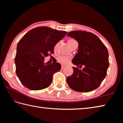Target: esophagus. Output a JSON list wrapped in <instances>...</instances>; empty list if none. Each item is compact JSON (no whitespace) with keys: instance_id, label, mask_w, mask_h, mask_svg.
<instances>
[{"instance_id":"obj_1","label":"esophagus","mask_w":123,"mask_h":123,"mask_svg":"<svg viewBox=\"0 0 123 123\" xmlns=\"http://www.w3.org/2000/svg\"><path fill=\"white\" fill-rule=\"evenodd\" d=\"M65 67H66V66H63V65H62V66H61V69H62V70L64 69L65 68Z\"/></svg>"}]
</instances>
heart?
I'll use <instances>...</instances> for the list:
<instances>
[{
  "label": "heart",
  "instance_id": "b5f03b06",
  "mask_svg": "<svg viewBox=\"0 0 123 123\" xmlns=\"http://www.w3.org/2000/svg\"><path fill=\"white\" fill-rule=\"evenodd\" d=\"M76 41L74 39H69L68 41H67L68 44L69 46L71 48V46L72 45V44L76 42ZM57 44H56L55 45L54 47V50L55 51L56 49H57ZM71 60V58L69 56H60L58 57H57V61H58L59 62H60V63L63 64H67L68 63H69L70 62V61Z\"/></svg>",
  "mask_w": 123,
  "mask_h": 123
}]
</instances>
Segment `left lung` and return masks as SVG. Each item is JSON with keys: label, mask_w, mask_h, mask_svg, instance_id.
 I'll return each mask as SVG.
<instances>
[{"label": "left lung", "mask_w": 123, "mask_h": 123, "mask_svg": "<svg viewBox=\"0 0 123 123\" xmlns=\"http://www.w3.org/2000/svg\"><path fill=\"white\" fill-rule=\"evenodd\" d=\"M78 43V53L72 63L85 68L80 70L73 67L72 75L67 78L72 89L78 92H89L97 88L105 79L109 63L107 49L94 34L86 31H74L67 34Z\"/></svg>", "instance_id": "1"}]
</instances>
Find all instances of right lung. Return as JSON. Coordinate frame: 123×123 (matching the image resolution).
Returning <instances> with one entry per match:
<instances>
[{"label":"right lung","instance_id":"obj_1","mask_svg":"<svg viewBox=\"0 0 123 123\" xmlns=\"http://www.w3.org/2000/svg\"><path fill=\"white\" fill-rule=\"evenodd\" d=\"M66 31L45 26L33 28L19 41L15 58L16 73L20 82L33 90L51 84L53 75L61 69L57 62L44 63L45 57L54 53V47L66 35Z\"/></svg>","mask_w":123,"mask_h":123}]
</instances>
